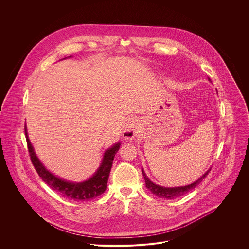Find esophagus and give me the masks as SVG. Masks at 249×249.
Returning a JSON list of instances; mask_svg holds the SVG:
<instances>
[{"label":"esophagus","instance_id":"34e87169","mask_svg":"<svg viewBox=\"0 0 249 249\" xmlns=\"http://www.w3.org/2000/svg\"><path fill=\"white\" fill-rule=\"evenodd\" d=\"M140 123L137 120L132 119L126 123L124 128V137L126 140H132L140 132Z\"/></svg>","mask_w":249,"mask_h":249}]
</instances>
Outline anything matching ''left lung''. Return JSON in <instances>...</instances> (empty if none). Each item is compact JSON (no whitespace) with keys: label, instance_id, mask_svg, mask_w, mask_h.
<instances>
[{"label":"left lung","instance_id":"left-lung-1","mask_svg":"<svg viewBox=\"0 0 249 249\" xmlns=\"http://www.w3.org/2000/svg\"><path fill=\"white\" fill-rule=\"evenodd\" d=\"M211 171V168L208 169L200 178L197 180H196L195 182L189 184V185H185V186H178V187H163L160 185H157L155 183H153L149 178L146 177L143 169L142 168V177L144 178V182H145V187L155 196H157L158 197L161 198H166V199H175L177 197H179L185 194H187L188 192L192 191L193 189H195L204 178L207 177V175L209 174V172Z\"/></svg>","mask_w":249,"mask_h":249}]
</instances>
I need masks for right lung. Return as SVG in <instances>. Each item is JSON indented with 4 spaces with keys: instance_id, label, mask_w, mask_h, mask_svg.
Segmentation results:
<instances>
[{
    "instance_id": "add662e5",
    "label": "right lung",
    "mask_w": 249,
    "mask_h": 249,
    "mask_svg": "<svg viewBox=\"0 0 249 249\" xmlns=\"http://www.w3.org/2000/svg\"><path fill=\"white\" fill-rule=\"evenodd\" d=\"M25 133L31 159L36 168V172L39 175V177L43 179V181H45L52 189H53L54 191L61 194L63 196L73 201L91 200L98 197L99 196L106 192L107 181L112 168L113 160L115 154L118 152L121 146V142H117L112 146L107 148L103 155V159L98 170L94 173V175L91 178L84 181L73 182L60 178L53 174L52 172H50L36 155L34 145L28 135L27 126H25Z\"/></svg>"
}]
</instances>
